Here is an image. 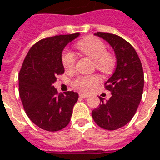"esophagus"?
Returning <instances> with one entry per match:
<instances>
[{
	"mask_svg": "<svg viewBox=\"0 0 160 160\" xmlns=\"http://www.w3.org/2000/svg\"><path fill=\"white\" fill-rule=\"evenodd\" d=\"M79 96H80L81 98H83V99H86V98H88V97H89V95H88V94H86V93H80Z\"/></svg>",
	"mask_w": 160,
	"mask_h": 160,
	"instance_id": "1",
	"label": "esophagus"
}]
</instances>
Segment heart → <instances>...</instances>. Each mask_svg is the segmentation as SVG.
Segmentation results:
<instances>
[{"mask_svg": "<svg viewBox=\"0 0 160 160\" xmlns=\"http://www.w3.org/2000/svg\"><path fill=\"white\" fill-rule=\"evenodd\" d=\"M80 52L93 60L94 68L103 75H109L113 72L116 66V58L107 51L105 42L93 36H87L76 44ZM63 68L66 71H73L76 66V57L71 52H64L61 57ZM101 82L98 75L79 76L73 81L72 85L75 89L81 92H87L92 87Z\"/></svg>", "mask_w": 160, "mask_h": 160, "instance_id": "obj_1", "label": "heart"}]
</instances>
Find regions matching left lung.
I'll list each match as a JSON object with an SVG mask.
<instances>
[{"instance_id": "left-lung-1", "label": "left lung", "mask_w": 160, "mask_h": 160, "mask_svg": "<svg viewBox=\"0 0 160 160\" xmlns=\"http://www.w3.org/2000/svg\"><path fill=\"white\" fill-rule=\"evenodd\" d=\"M113 48L117 68L111 77L105 83V89L112 96L92 111L96 124L106 130H117L129 123L137 110L142 100L144 76L138 54L133 47L117 34L97 33Z\"/></svg>"}]
</instances>
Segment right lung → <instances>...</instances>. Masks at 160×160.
<instances>
[{
    "label": "right lung",
    "instance_id": "1",
    "mask_svg": "<svg viewBox=\"0 0 160 160\" xmlns=\"http://www.w3.org/2000/svg\"><path fill=\"white\" fill-rule=\"evenodd\" d=\"M79 34H60L37 42L19 71L18 91L24 109L34 124L49 132L59 131L69 124L78 100V93L73 91L58 94L53 83L65 71L63 49Z\"/></svg>",
    "mask_w": 160,
    "mask_h": 160
}]
</instances>
